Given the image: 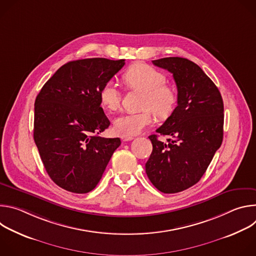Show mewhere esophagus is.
I'll return each mask as SVG.
<instances>
[{"label": "esophagus", "instance_id": "obj_1", "mask_svg": "<svg viewBox=\"0 0 256 256\" xmlns=\"http://www.w3.org/2000/svg\"><path fill=\"white\" fill-rule=\"evenodd\" d=\"M134 140L132 136H122V142H128V140Z\"/></svg>", "mask_w": 256, "mask_h": 256}]
</instances>
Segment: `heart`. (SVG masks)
Returning <instances> with one entry per match:
<instances>
[{
  "label": "heart",
  "mask_w": 256,
  "mask_h": 256,
  "mask_svg": "<svg viewBox=\"0 0 256 256\" xmlns=\"http://www.w3.org/2000/svg\"><path fill=\"white\" fill-rule=\"evenodd\" d=\"M124 83L134 89L144 92L140 112L124 114L114 122V132L122 136L138 134L153 122V112L159 118H165L173 110L176 94L166 85L167 78L159 70L146 64L130 66L124 75ZM122 91L114 81H107L99 91V99L108 110H118L122 103Z\"/></svg>",
  "instance_id": "obj_1"
}]
</instances>
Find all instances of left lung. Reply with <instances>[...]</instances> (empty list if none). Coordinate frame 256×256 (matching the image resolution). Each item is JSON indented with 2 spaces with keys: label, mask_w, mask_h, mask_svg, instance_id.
Here are the masks:
<instances>
[{
  "label": "left lung",
  "mask_w": 256,
  "mask_h": 256,
  "mask_svg": "<svg viewBox=\"0 0 256 256\" xmlns=\"http://www.w3.org/2000/svg\"><path fill=\"white\" fill-rule=\"evenodd\" d=\"M153 64L171 72L178 93L177 106L156 130L169 138L149 136L153 151L146 173L157 190L176 194L198 184L221 147L224 103L216 86L194 62L171 56Z\"/></svg>",
  "instance_id": "left-lung-1"
}]
</instances>
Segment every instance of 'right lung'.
I'll use <instances>...</instances> for the list:
<instances>
[{
  "label": "right lung",
  "instance_id": "right-lung-1",
  "mask_svg": "<svg viewBox=\"0 0 256 256\" xmlns=\"http://www.w3.org/2000/svg\"><path fill=\"white\" fill-rule=\"evenodd\" d=\"M124 66L103 58L68 62L35 99L34 142L52 180L68 192L94 190L120 146V138L98 136L110 124L99 91Z\"/></svg>",
  "mask_w": 256,
  "mask_h": 256
}]
</instances>
